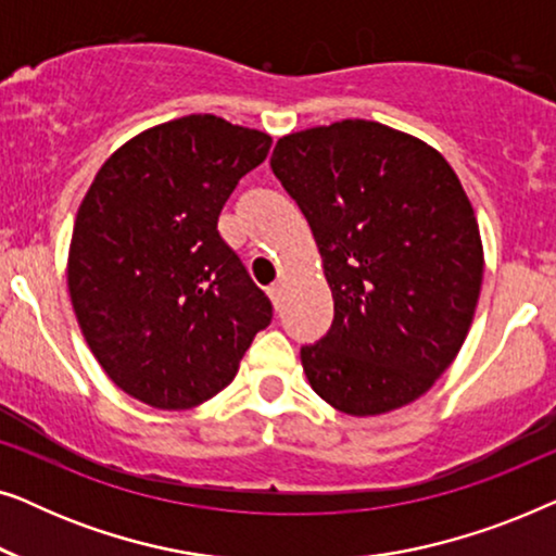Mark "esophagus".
Listing matches in <instances>:
<instances>
[{
    "instance_id": "esophagus-1",
    "label": "esophagus",
    "mask_w": 556,
    "mask_h": 556,
    "mask_svg": "<svg viewBox=\"0 0 556 556\" xmlns=\"http://www.w3.org/2000/svg\"><path fill=\"white\" fill-rule=\"evenodd\" d=\"M268 295L276 303V308L280 306V295H283V280H276V283L268 286Z\"/></svg>"
}]
</instances>
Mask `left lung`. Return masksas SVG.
I'll use <instances>...</instances> for the list:
<instances>
[{
	"label": "left lung",
	"instance_id": "obj_1",
	"mask_svg": "<svg viewBox=\"0 0 556 556\" xmlns=\"http://www.w3.org/2000/svg\"><path fill=\"white\" fill-rule=\"evenodd\" d=\"M273 174L324 257L333 321L301 346L311 387L354 417L435 384L460 352L483 280V245L460 179L435 149L346 118L278 139Z\"/></svg>",
	"mask_w": 556,
	"mask_h": 556
}]
</instances>
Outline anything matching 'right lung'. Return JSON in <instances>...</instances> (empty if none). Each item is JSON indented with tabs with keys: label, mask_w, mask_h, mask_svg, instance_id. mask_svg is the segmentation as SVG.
<instances>
[{
	"label": "right lung",
	"mask_w": 556,
	"mask_h": 556,
	"mask_svg": "<svg viewBox=\"0 0 556 556\" xmlns=\"http://www.w3.org/2000/svg\"><path fill=\"white\" fill-rule=\"evenodd\" d=\"M273 139L194 113L126 141L73 227L67 288L113 384L159 409L215 397L273 318L270 299L217 230Z\"/></svg>",
	"instance_id": "obj_1"
}]
</instances>
